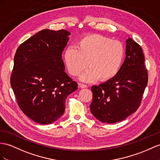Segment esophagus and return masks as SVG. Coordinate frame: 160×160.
<instances>
[{
    "label": "esophagus",
    "instance_id": "34e87169",
    "mask_svg": "<svg viewBox=\"0 0 160 160\" xmlns=\"http://www.w3.org/2000/svg\"><path fill=\"white\" fill-rule=\"evenodd\" d=\"M79 86H80V87L82 88H85L87 87V85L84 84H82V83H79Z\"/></svg>",
    "mask_w": 160,
    "mask_h": 160
}]
</instances>
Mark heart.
<instances>
[{
    "mask_svg": "<svg viewBox=\"0 0 160 160\" xmlns=\"http://www.w3.org/2000/svg\"><path fill=\"white\" fill-rule=\"evenodd\" d=\"M125 55L121 42L98 34L82 36L77 40L76 47H67L63 54L68 71L73 76L80 74L88 65L90 69L81 77L86 82L112 79L120 72Z\"/></svg>",
    "mask_w": 160,
    "mask_h": 160,
    "instance_id": "b5f03b06",
    "label": "heart"
}]
</instances>
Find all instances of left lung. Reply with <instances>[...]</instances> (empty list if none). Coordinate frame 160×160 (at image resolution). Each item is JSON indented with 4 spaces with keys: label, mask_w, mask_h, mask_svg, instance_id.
<instances>
[{
    "label": "left lung",
    "mask_w": 160,
    "mask_h": 160,
    "mask_svg": "<svg viewBox=\"0 0 160 160\" xmlns=\"http://www.w3.org/2000/svg\"><path fill=\"white\" fill-rule=\"evenodd\" d=\"M126 58L118 74L99 86H92L90 109L97 120L112 124L124 120L141 103L148 82L142 50L131 38L126 40Z\"/></svg>",
    "instance_id": "left-lung-1"
}]
</instances>
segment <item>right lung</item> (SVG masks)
<instances>
[{"mask_svg":"<svg viewBox=\"0 0 160 160\" xmlns=\"http://www.w3.org/2000/svg\"><path fill=\"white\" fill-rule=\"evenodd\" d=\"M69 34L65 30H41L16 51L11 88L23 113L38 124L59 119L67 97L78 88L76 82L64 72L61 58Z\"/></svg>","mask_w":160,"mask_h":160,"instance_id":"obj_1","label":"right lung"}]
</instances>
